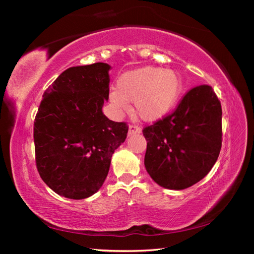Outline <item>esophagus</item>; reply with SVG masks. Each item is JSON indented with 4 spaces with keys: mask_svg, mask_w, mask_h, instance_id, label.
<instances>
[{
    "mask_svg": "<svg viewBox=\"0 0 254 254\" xmlns=\"http://www.w3.org/2000/svg\"><path fill=\"white\" fill-rule=\"evenodd\" d=\"M140 132H141L140 127H137V126H130V127H128V135L136 134V133H140Z\"/></svg>",
    "mask_w": 254,
    "mask_h": 254,
    "instance_id": "34e87169",
    "label": "esophagus"
}]
</instances>
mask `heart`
<instances>
[{"label": "heart", "instance_id": "1", "mask_svg": "<svg viewBox=\"0 0 254 254\" xmlns=\"http://www.w3.org/2000/svg\"><path fill=\"white\" fill-rule=\"evenodd\" d=\"M182 91L177 72L161 67L144 66L124 72L117 81L111 104L120 112L134 102L135 113L147 122H156L173 110Z\"/></svg>", "mask_w": 254, "mask_h": 254}]
</instances>
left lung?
Wrapping results in <instances>:
<instances>
[{
  "label": "left lung",
  "mask_w": 254,
  "mask_h": 254,
  "mask_svg": "<svg viewBox=\"0 0 254 254\" xmlns=\"http://www.w3.org/2000/svg\"><path fill=\"white\" fill-rule=\"evenodd\" d=\"M144 166L159 186L182 190L198 183L222 147V107L208 85L191 88L173 114L143 128Z\"/></svg>",
  "instance_id": "8db88e82"
}]
</instances>
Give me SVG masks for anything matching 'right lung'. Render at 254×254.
Listing matches in <instances>:
<instances>
[{
	"instance_id": "add662e5",
	"label": "right lung",
	"mask_w": 254,
	"mask_h": 254,
	"mask_svg": "<svg viewBox=\"0 0 254 254\" xmlns=\"http://www.w3.org/2000/svg\"><path fill=\"white\" fill-rule=\"evenodd\" d=\"M111 66L70 67L44 93L34 120L36 162L47 186L63 197L84 199L98 191L111 158L127 139V126L103 113Z\"/></svg>"
}]
</instances>
